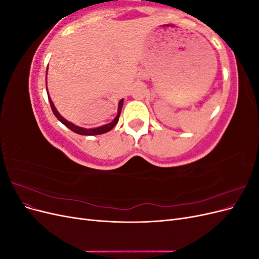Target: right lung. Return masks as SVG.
Segmentation results:
<instances>
[{"instance_id":"1","label":"right lung","mask_w":259,"mask_h":259,"mask_svg":"<svg viewBox=\"0 0 259 259\" xmlns=\"http://www.w3.org/2000/svg\"><path fill=\"white\" fill-rule=\"evenodd\" d=\"M48 95H49V94H48ZM49 100H50V105H51V108H52V110H53V113L55 114V116H56L57 119H58L62 124L66 125V126H67L68 128L71 130L72 132L76 133V134L86 135V136L100 135V134H105V133H107V132H109V131H111V130L115 126V124L117 123V121H119V117H120L121 110H122V107H123V99H121L120 103H119V110H117V114H116V116L114 117V120H113L111 123L106 124V125H104V126H100V127H97V128L88 130V128H83V127L76 126V125H74L73 123L69 122V121H67L66 119H64V117H62V116L58 113V111L56 110V108H55V106H54V104H53V101L51 100L50 96H49Z\"/></svg>"}]
</instances>
